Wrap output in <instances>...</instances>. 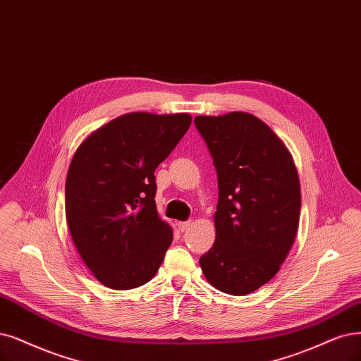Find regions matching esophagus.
Wrapping results in <instances>:
<instances>
[{
	"mask_svg": "<svg viewBox=\"0 0 361 361\" xmlns=\"http://www.w3.org/2000/svg\"><path fill=\"white\" fill-rule=\"evenodd\" d=\"M178 229L181 231V232H185V231H188L189 228H190V226H192V221H178Z\"/></svg>",
	"mask_w": 361,
	"mask_h": 361,
	"instance_id": "34e87169",
	"label": "esophagus"
}]
</instances>
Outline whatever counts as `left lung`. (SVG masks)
Here are the masks:
<instances>
[{"mask_svg":"<svg viewBox=\"0 0 361 361\" xmlns=\"http://www.w3.org/2000/svg\"><path fill=\"white\" fill-rule=\"evenodd\" d=\"M195 126L219 181L216 243L199 264L212 287L248 295L275 276L295 243L298 169L283 141L252 114L197 116Z\"/></svg>","mask_w":361,"mask_h":361,"instance_id":"left-lung-1","label":"left lung"}]
</instances>
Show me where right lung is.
Segmentation results:
<instances>
[{
  "label": "right lung",
  "instance_id": "add662e5",
  "mask_svg": "<svg viewBox=\"0 0 361 361\" xmlns=\"http://www.w3.org/2000/svg\"><path fill=\"white\" fill-rule=\"evenodd\" d=\"M190 123L185 113H129L77 149L65 181L66 223L78 255L101 284L135 288L159 271L172 231L157 214L154 169Z\"/></svg>",
  "mask_w": 361,
  "mask_h": 361
}]
</instances>
